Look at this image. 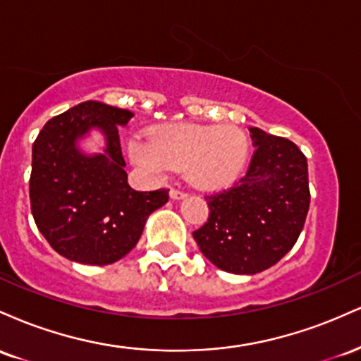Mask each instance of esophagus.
<instances>
[{
	"instance_id": "esophagus-1",
	"label": "esophagus",
	"mask_w": 361,
	"mask_h": 361,
	"mask_svg": "<svg viewBox=\"0 0 361 361\" xmlns=\"http://www.w3.org/2000/svg\"><path fill=\"white\" fill-rule=\"evenodd\" d=\"M169 197H171L173 200H181V198H185V197H186V193H185V192H181V190L173 188L171 192H169Z\"/></svg>"
}]
</instances>
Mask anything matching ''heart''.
I'll use <instances>...</instances> for the list:
<instances>
[{"label":"heart","instance_id":"1","mask_svg":"<svg viewBox=\"0 0 361 361\" xmlns=\"http://www.w3.org/2000/svg\"><path fill=\"white\" fill-rule=\"evenodd\" d=\"M128 154L151 175L185 169L186 180L197 188L221 190L243 173L250 142L234 126L169 123L152 128L149 140H132Z\"/></svg>","mask_w":361,"mask_h":361}]
</instances>
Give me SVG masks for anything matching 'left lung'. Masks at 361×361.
<instances>
[{
  "instance_id": "1",
  "label": "left lung",
  "mask_w": 361,
  "mask_h": 361,
  "mask_svg": "<svg viewBox=\"0 0 361 361\" xmlns=\"http://www.w3.org/2000/svg\"><path fill=\"white\" fill-rule=\"evenodd\" d=\"M256 147L246 175L207 195L209 219L193 238L210 263L235 275H255L283 258L309 212L307 157L292 140L251 127Z\"/></svg>"
}]
</instances>
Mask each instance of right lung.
Instances as JSON below:
<instances>
[{
    "mask_svg": "<svg viewBox=\"0 0 361 361\" xmlns=\"http://www.w3.org/2000/svg\"><path fill=\"white\" fill-rule=\"evenodd\" d=\"M134 114L85 102L45 123L32 146L30 207L37 229L64 258L110 264L139 241L147 217L168 202L166 188L135 192L127 183L118 128ZM91 126L106 134L103 155L86 157L75 139Z\"/></svg>",
    "mask_w": 361,
    "mask_h": 361,
    "instance_id": "right-lung-1",
    "label": "right lung"
}]
</instances>
